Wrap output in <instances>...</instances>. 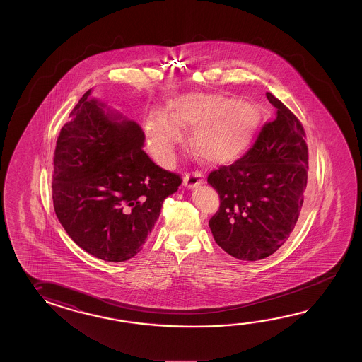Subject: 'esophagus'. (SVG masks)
Returning a JSON list of instances; mask_svg holds the SVG:
<instances>
[{
    "instance_id": "obj_1",
    "label": "esophagus",
    "mask_w": 362,
    "mask_h": 362,
    "mask_svg": "<svg viewBox=\"0 0 362 362\" xmlns=\"http://www.w3.org/2000/svg\"><path fill=\"white\" fill-rule=\"evenodd\" d=\"M183 183L188 188H194V187L204 183V174L199 170H194V171H191V173H187L185 175V179H183Z\"/></svg>"
}]
</instances>
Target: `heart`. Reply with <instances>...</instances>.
Segmentation results:
<instances>
[{"mask_svg":"<svg viewBox=\"0 0 362 362\" xmlns=\"http://www.w3.org/2000/svg\"><path fill=\"white\" fill-rule=\"evenodd\" d=\"M260 122L257 107L238 98L187 94L177 99L173 115L151 112L144 129L156 156L168 161L185 139V127L194 129L193 147L206 163H232L244 155Z\"/></svg>","mask_w":362,"mask_h":362,"instance_id":"obj_1","label":"heart"}]
</instances>
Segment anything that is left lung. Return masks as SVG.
<instances>
[{
  "instance_id": "8db88e82",
  "label": "left lung",
  "mask_w": 362,
  "mask_h": 362,
  "mask_svg": "<svg viewBox=\"0 0 362 362\" xmlns=\"http://www.w3.org/2000/svg\"><path fill=\"white\" fill-rule=\"evenodd\" d=\"M277 110L236 163L213 170L221 199L209 221L215 243L240 260L269 257L286 243L307 204L308 147L302 122L271 93Z\"/></svg>"
}]
</instances>
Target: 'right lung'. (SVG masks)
Returning <instances> with one entry per match:
<instances>
[{
  "label": "right lung",
  "instance_id": "1",
  "mask_svg": "<svg viewBox=\"0 0 362 362\" xmlns=\"http://www.w3.org/2000/svg\"><path fill=\"white\" fill-rule=\"evenodd\" d=\"M88 90L60 130L52 204L68 236L93 257L125 262L143 249L163 199L182 185L141 149L136 122L89 99Z\"/></svg>",
  "mask_w": 362,
  "mask_h": 362
}]
</instances>
